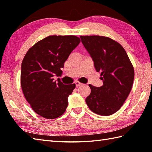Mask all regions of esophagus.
Listing matches in <instances>:
<instances>
[{
    "mask_svg": "<svg viewBox=\"0 0 152 152\" xmlns=\"http://www.w3.org/2000/svg\"><path fill=\"white\" fill-rule=\"evenodd\" d=\"M75 86H76L77 87H79V86H82V83H80V82L78 81H76L75 82Z\"/></svg>",
    "mask_w": 152,
    "mask_h": 152,
    "instance_id": "obj_1",
    "label": "esophagus"
}]
</instances>
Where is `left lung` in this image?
<instances>
[{
    "label": "left lung",
    "instance_id": "1",
    "mask_svg": "<svg viewBox=\"0 0 152 152\" xmlns=\"http://www.w3.org/2000/svg\"><path fill=\"white\" fill-rule=\"evenodd\" d=\"M91 55L103 85L89 84L91 94L86 98L87 106L100 115H110L121 107L134 83V69L124 47L107 37L80 36Z\"/></svg>",
    "mask_w": 152,
    "mask_h": 152
}]
</instances>
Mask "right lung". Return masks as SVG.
Instances as JSON below:
<instances>
[{
	"label": "right lung",
	"instance_id": "add662e5",
	"mask_svg": "<svg viewBox=\"0 0 152 152\" xmlns=\"http://www.w3.org/2000/svg\"><path fill=\"white\" fill-rule=\"evenodd\" d=\"M81 40L74 35H51L34 44L26 52L21 65L20 85L26 100L34 112L53 119L62 115L68 105V97L75 84L54 81Z\"/></svg>",
	"mask_w": 152,
	"mask_h": 152
}]
</instances>
